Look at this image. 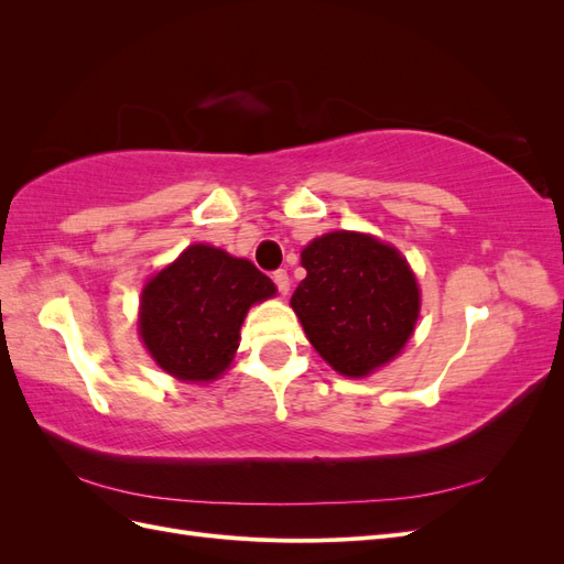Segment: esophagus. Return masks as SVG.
<instances>
[{"label": "esophagus", "instance_id": "34e87169", "mask_svg": "<svg viewBox=\"0 0 564 564\" xmlns=\"http://www.w3.org/2000/svg\"><path fill=\"white\" fill-rule=\"evenodd\" d=\"M272 282H275L278 292H280L282 296H286V294H289V286H292V282H289L286 270H275V272H272Z\"/></svg>", "mask_w": 564, "mask_h": 564}]
</instances>
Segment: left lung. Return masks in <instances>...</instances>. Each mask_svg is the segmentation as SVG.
I'll list each match as a JSON object with an SVG mask.
<instances>
[{
  "label": "left lung",
  "instance_id": "8db88e82",
  "mask_svg": "<svg viewBox=\"0 0 564 564\" xmlns=\"http://www.w3.org/2000/svg\"><path fill=\"white\" fill-rule=\"evenodd\" d=\"M301 265L308 275L292 308L338 373L365 377L404 348L421 299L398 249L360 232H329L303 249Z\"/></svg>",
  "mask_w": 564,
  "mask_h": 564
}]
</instances>
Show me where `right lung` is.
<instances>
[{
  "label": "right lung",
  "mask_w": 564,
  "mask_h": 564,
  "mask_svg": "<svg viewBox=\"0 0 564 564\" xmlns=\"http://www.w3.org/2000/svg\"><path fill=\"white\" fill-rule=\"evenodd\" d=\"M275 284L245 259L207 245L187 247L141 296V338L155 362L181 381H212L240 346V327Z\"/></svg>",
  "instance_id": "1"
}]
</instances>
